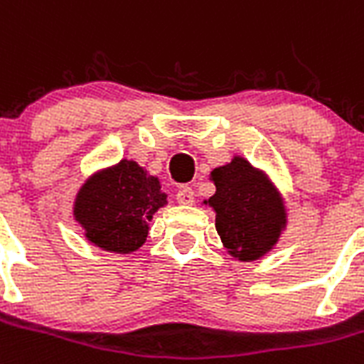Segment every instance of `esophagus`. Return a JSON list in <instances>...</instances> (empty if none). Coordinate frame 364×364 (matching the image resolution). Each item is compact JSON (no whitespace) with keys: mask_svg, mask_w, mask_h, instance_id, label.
I'll use <instances>...</instances> for the list:
<instances>
[{"mask_svg":"<svg viewBox=\"0 0 364 364\" xmlns=\"http://www.w3.org/2000/svg\"><path fill=\"white\" fill-rule=\"evenodd\" d=\"M176 200H178L179 205H192L194 203V191H192L191 186H183L179 188L178 194H176Z\"/></svg>","mask_w":364,"mask_h":364,"instance_id":"34e87169","label":"esophagus"}]
</instances>
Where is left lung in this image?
<instances>
[{"instance_id":"8db88e82","label":"left lung","mask_w":364,"mask_h":364,"mask_svg":"<svg viewBox=\"0 0 364 364\" xmlns=\"http://www.w3.org/2000/svg\"><path fill=\"white\" fill-rule=\"evenodd\" d=\"M210 181L216 192L203 203L216 213V230L223 247L240 262L260 260L286 230L282 194L264 170L242 156L214 168Z\"/></svg>"}]
</instances>
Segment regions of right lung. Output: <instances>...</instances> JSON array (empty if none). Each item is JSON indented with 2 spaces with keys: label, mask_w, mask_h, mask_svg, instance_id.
I'll use <instances>...</instances> for the list:
<instances>
[{
  "label": "right lung",
  "mask_w": 364,
  "mask_h": 364,
  "mask_svg": "<svg viewBox=\"0 0 364 364\" xmlns=\"http://www.w3.org/2000/svg\"><path fill=\"white\" fill-rule=\"evenodd\" d=\"M166 203L159 179L135 161L122 159L86 179L73 218L95 247L129 255L146 242L151 218Z\"/></svg>",
  "instance_id": "add662e5"
}]
</instances>
